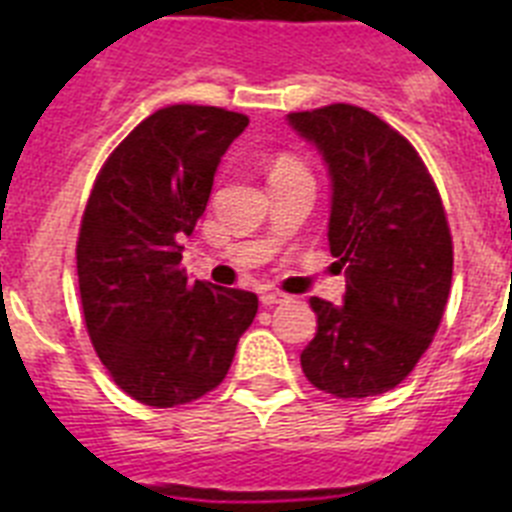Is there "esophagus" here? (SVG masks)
<instances>
[{
  "label": "esophagus",
  "instance_id": "esophagus-1",
  "mask_svg": "<svg viewBox=\"0 0 512 512\" xmlns=\"http://www.w3.org/2000/svg\"><path fill=\"white\" fill-rule=\"evenodd\" d=\"M289 297L284 295V292H274V289H271V292H264V295H261V305H266V307H274V305H282V302H287Z\"/></svg>",
  "mask_w": 512,
  "mask_h": 512
}]
</instances>
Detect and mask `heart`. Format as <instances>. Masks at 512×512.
Returning <instances> with one entry per match:
<instances>
[{
  "instance_id": "obj_1",
  "label": "heart",
  "mask_w": 512,
  "mask_h": 512,
  "mask_svg": "<svg viewBox=\"0 0 512 512\" xmlns=\"http://www.w3.org/2000/svg\"><path fill=\"white\" fill-rule=\"evenodd\" d=\"M287 174H307L305 166L295 156H279L271 166V176H287Z\"/></svg>"
}]
</instances>
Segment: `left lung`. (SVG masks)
I'll use <instances>...</instances> for the list:
<instances>
[{
  "label": "left lung",
  "mask_w": 512,
  "mask_h": 512,
  "mask_svg": "<svg viewBox=\"0 0 512 512\" xmlns=\"http://www.w3.org/2000/svg\"><path fill=\"white\" fill-rule=\"evenodd\" d=\"M330 176V253L343 305L310 297L318 333L302 372L336 397L390 392L431 346L449 300L454 248L441 197L418 151L354 104L292 112Z\"/></svg>",
  "instance_id": "obj_1"
}]
</instances>
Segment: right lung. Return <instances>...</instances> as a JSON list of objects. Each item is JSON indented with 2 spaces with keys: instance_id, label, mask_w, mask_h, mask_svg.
<instances>
[{
  "instance_id": "right-lung-1",
  "label": "right lung",
  "mask_w": 512,
  "mask_h": 512,
  "mask_svg": "<svg viewBox=\"0 0 512 512\" xmlns=\"http://www.w3.org/2000/svg\"><path fill=\"white\" fill-rule=\"evenodd\" d=\"M248 117L171 104L112 151L81 217L76 271L89 338L122 392L174 408L223 382L259 297L182 269V238L210 200Z\"/></svg>"
}]
</instances>
